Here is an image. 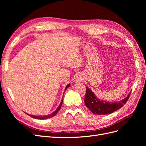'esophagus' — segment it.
<instances>
[{
    "label": "esophagus",
    "mask_w": 146,
    "mask_h": 146,
    "mask_svg": "<svg viewBox=\"0 0 146 146\" xmlns=\"http://www.w3.org/2000/svg\"><path fill=\"white\" fill-rule=\"evenodd\" d=\"M83 76H82L81 74H78L75 79H76V82H82L83 80Z\"/></svg>",
    "instance_id": "1"
}]
</instances>
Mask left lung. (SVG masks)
<instances>
[{
    "instance_id": "left-lung-1",
    "label": "left lung",
    "mask_w": 146,
    "mask_h": 146,
    "mask_svg": "<svg viewBox=\"0 0 146 146\" xmlns=\"http://www.w3.org/2000/svg\"><path fill=\"white\" fill-rule=\"evenodd\" d=\"M86 95L84 100L85 105L92 113L99 115L108 114L120 109L127 102L131 94L130 92L125 99L119 101L118 102L110 103L109 102L100 100L89 88L86 86Z\"/></svg>"
}]
</instances>
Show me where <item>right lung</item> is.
I'll return each instance as SVG.
<instances>
[{"label":"right lung","mask_w":146,"mask_h":146,"mask_svg":"<svg viewBox=\"0 0 146 146\" xmlns=\"http://www.w3.org/2000/svg\"><path fill=\"white\" fill-rule=\"evenodd\" d=\"M69 86H70V84H68V85L67 86H66V88H65V90H67V88H68V87H69ZM62 104H63V99H62V100H61V103H60V105L58 106V107L56 108V110H55V111L54 112H53L52 113H51V114H48V115H46V116H33V115H30V114H27V113H26V114H27L28 115H29V116H31V117H33V118H35V119H48V118L52 117H53V116H54L55 115H56V114L57 113H58L59 110H60V108H61V105H62Z\"/></svg>","instance_id":"1"}]
</instances>
